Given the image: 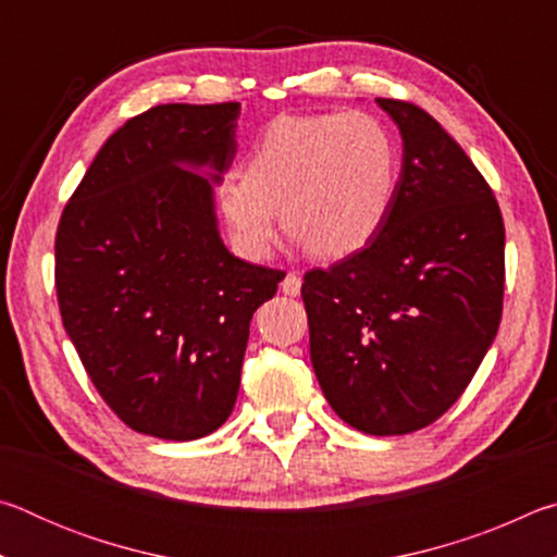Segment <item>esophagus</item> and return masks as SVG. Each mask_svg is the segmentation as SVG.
I'll return each mask as SVG.
<instances>
[{"label":"esophagus","mask_w":557,"mask_h":557,"mask_svg":"<svg viewBox=\"0 0 557 557\" xmlns=\"http://www.w3.org/2000/svg\"><path fill=\"white\" fill-rule=\"evenodd\" d=\"M280 287H282V292H285V295L297 297L301 292V277L297 275V272H287L285 280L280 282Z\"/></svg>","instance_id":"esophagus-1"}]
</instances>
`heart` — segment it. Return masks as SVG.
<instances>
[{
  "label": "heart",
  "mask_w": 557,
  "mask_h": 557,
  "mask_svg": "<svg viewBox=\"0 0 557 557\" xmlns=\"http://www.w3.org/2000/svg\"><path fill=\"white\" fill-rule=\"evenodd\" d=\"M400 184V145L371 112L272 120L225 176L219 209L248 256H268L280 211L292 235L319 258L361 252L383 231Z\"/></svg>",
  "instance_id": "b5f03b06"
}]
</instances>
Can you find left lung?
Masks as SVG:
<instances>
[{"label":"left lung","mask_w":557,"mask_h":557,"mask_svg":"<svg viewBox=\"0 0 557 557\" xmlns=\"http://www.w3.org/2000/svg\"><path fill=\"white\" fill-rule=\"evenodd\" d=\"M403 137L398 196L356 256L301 285L309 354L334 412L366 435L428 428L474 379L502 324L504 219L440 122L375 98Z\"/></svg>","instance_id":"8db88e82"}]
</instances>
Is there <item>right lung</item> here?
<instances>
[{
    "mask_svg": "<svg viewBox=\"0 0 557 557\" xmlns=\"http://www.w3.org/2000/svg\"><path fill=\"white\" fill-rule=\"evenodd\" d=\"M238 115L240 102H169L127 120L55 233L65 334L102 400L143 435L199 440L228 420L250 319L285 277L221 240L213 186Z\"/></svg>",
    "mask_w": 557,
    "mask_h": 557,
    "instance_id": "add662e5",
    "label": "right lung"
}]
</instances>
